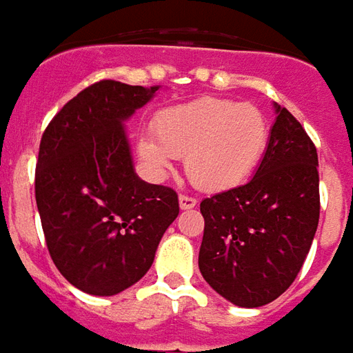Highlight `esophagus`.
I'll use <instances>...</instances> for the list:
<instances>
[{
	"instance_id": "obj_1",
	"label": "esophagus",
	"mask_w": 353,
	"mask_h": 353,
	"mask_svg": "<svg viewBox=\"0 0 353 353\" xmlns=\"http://www.w3.org/2000/svg\"><path fill=\"white\" fill-rule=\"evenodd\" d=\"M196 206V199H192L189 194H179V208L181 210H192Z\"/></svg>"
}]
</instances>
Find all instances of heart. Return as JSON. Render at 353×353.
Instances as JSON below:
<instances>
[{
  "label": "heart",
  "mask_w": 353,
  "mask_h": 353,
  "mask_svg": "<svg viewBox=\"0 0 353 353\" xmlns=\"http://www.w3.org/2000/svg\"><path fill=\"white\" fill-rule=\"evenodd\" d=\"M138 139V157L154 179L185 157V174L202 191H229L259 166L268 145L265 115L252 103L219 98L176 105L154 117Z\"/></svg>",
  "instance_id": "heart-1"
}]
</instances>
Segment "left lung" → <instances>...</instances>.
Masks as SVG:
<instances>
[{"instance_id":"left-lung-1","label":"left lung","mask_w":353,"mask_h":353,"mask_svg":"<svg viewBox=\"0 0 353 353\" xmlns=\"http://www.w3.org/2000/svg\"><path fill=\"white\" fill-rule=\"evenodd\" d=\"M274 109L278 117L252 181L200 202V272L242 308L272 303L295 281L319 221L316 145L288 109Z\"/></svg>"}]
</instances>
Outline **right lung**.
I'll return each instance as SVG.
<instances>
[{
  "instance_id": "right-lung-1",
  "label": "right lung",
  "mask_w": 353,
  "mask_h": 353,
  "mask_svg": "<svg viewBox=\"0 0 353 353\" xmlns=\"http://www.w3.org/2000/svg\"><path fill=\"white\" fill-rule=\"evenodd\" d=\"M159 88L94 83L43 132L35 202L45 242L60 274L88 295H117L141 280L179 214L174 189L134 172L124 132Z\"/></svg>"
}]
</instances>
